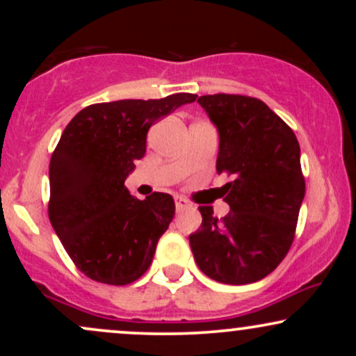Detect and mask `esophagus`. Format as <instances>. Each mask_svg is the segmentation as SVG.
I'll list each match as a JSON object with an SVG mask.
<instances>
[{
  "label": "esophagus",
  "instance_id": "1",
  "mask_svg": "<svg viewBox=\"0 0 356 356\" xmlns=\"http://www.w3.org/2000/svg\"><path fill=\"white\" fill-rule=\"evenodd\" d=\"M189 207H191V202L189 201H186V199H182V197L175 199V209H177V212L189 209Z\"/></svg>",
  "mask_w": 356,
  "mask_h": 356
}]
</instances>
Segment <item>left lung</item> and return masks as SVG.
I'll return each instance as SVG.
<instances>
[{
	"label": "left lung",
	"mask_w": 356,
	"mask_h": 356,
	"mask_svg": "<svg viewBox=\"0 0 356 356\" xmlns=\"http://www.w3.org/2000/svg\"><path fill=\"white\" fill-rule=\"evenodd\" d=\"M219 130L218 174L229 214L214 218L201 206L202 224L189 243L206 276L224 284L266 277L295 241L305 197L300 144L295 132L263 100L216 93L197 99Z\"/></svg>",
	"instance_id": "left-lung-1"
}]
</instances>
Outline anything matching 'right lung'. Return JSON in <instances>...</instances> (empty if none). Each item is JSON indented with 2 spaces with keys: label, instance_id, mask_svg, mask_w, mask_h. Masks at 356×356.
<instances>
[{
  "label": "right lung",
  "instance_id": "1",
  "mask_svg": "<svg viewBox=\"0 0 356 356\" xmlns=\"http://www.w3.org/2000/svg\"><path fill=\"white\" fill-rule=\"evenodd\" d=\"M194 93L157 100H117L80 110L50 161L48 218L75 266L97 283L124 286L149 269L175 214L170 194L144 201L125 187L144 157L147 132Z\"/></svg>",
  "mask_w": 356,
  "mask_h": 356
}]
</instances>
